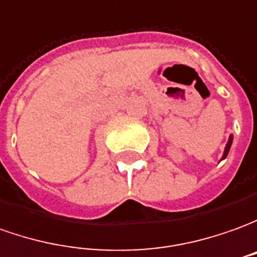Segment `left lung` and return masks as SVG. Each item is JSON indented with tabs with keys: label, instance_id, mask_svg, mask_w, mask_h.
<instances>
[{
	"label": "left lung",
	"instance_id": "obj_1",
	"mask_svg": "<svg viewBox=\"0 0 257 257\" xmlns=\"http://www.w3.org/2000/svg\"><path fill=\"white\" fill-rule=\"evenodd\" d=\"M232 141H233V136H229V139H228V143H226V146H225V151H224V155H222V159L221 160H224L226 156H228V153H229V149H231L232 146Z\"/></svg>",
	"mask_w": 257,
	"mask_h": 257
}]
</instances>
